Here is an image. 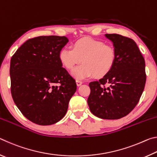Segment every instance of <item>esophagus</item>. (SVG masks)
I'll use <instances>...</instances> for the list:
<instances>
[{"mask_svg": "<svg viewBox=\"0 0 157 157\" xmlns=\"http://www.w3.org/2000/svg\"><path fill=\"white\" fill-rule=\"evenodd\" d=\"M76 84H77V86H79L82 84V82L80 81V80H76Z\"/></svg>", "mask_w": 157, "mask_h": 157, "instance_id": "1", "label": "esophagus"}]
</instances>
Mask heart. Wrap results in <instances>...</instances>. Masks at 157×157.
Returning a JSON list of instances; mask_svg holds the SVG:
<instances>
[{"mask_svg": "<svg viewBox=\"0 0 157 157\" xmlns=\"http://www.w3.org/2000/svg\"><path fill=\"white\" fill-rule=\"evenodd\" d=\"M59 59L66 69L73 68L71 75L76 79H83L92 75L102 78L112 70L116 60V52L111 45L96 39L85 37L76 41L72 48L64 47L59 52Z\"/></svg>", "mask_w": 157, "mask_h": 157, "instance_id": "heart-1", "label": "heart"}]
</instances>
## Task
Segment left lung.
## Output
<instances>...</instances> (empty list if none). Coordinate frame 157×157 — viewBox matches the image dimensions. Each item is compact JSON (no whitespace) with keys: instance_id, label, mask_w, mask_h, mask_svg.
Returning a JSON list of instances; mask_svg holds the SVG:
<instances>
[{"instance_id":"8db88e82","label":"left lung","mask_w":157,"mask_h":157,"mask_svg":"<svg viewBox=\"0 0 157 157\" xmlns=\"http://www.w3.org/2000/svg\"><path fill=\"white\" fill-rule=\"evenodd\" d=\"M105 36L113 43L116 63L107 75L90 82L91 94L87 102L95 116L116 120L129 114L139 102L146 81L145 63L132 39L117 34Z\"/></svg>"}]
</instances>
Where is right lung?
Masks as SVG:
<instances>
[{
	"instance_id": "right-lung-1",
	"label": "right lung",
	"mask_w": 157,
	"mask_h": 157,
	"mask_svg": "<svg viewBox=\"0 0 157 157\" xmlns=\"http://www.w3.org/2000/svg\"><path fill=\"white\" fill-rule=\"evenodd\" d=\"M68 42L66 36L35 37L25 41L12 57V98L23 115L34 123L50 125L59 121L76 91L75 80L59 59L60 50Z\"/></svg>"
}]
</instances>
